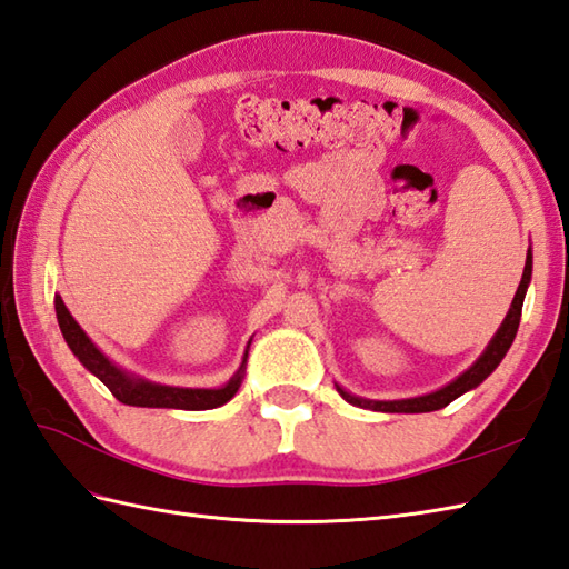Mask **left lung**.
I'll return each mask as SVG.
<instances>
[{
  "label": "left lung",
  "mask_w": 569,
  "mask_h": 569,
  "mask_svg": "<svg viewBox=\"0 0 569 569\" xmlns=\"http://www.w3.org/2000/svg\"><path fill=\"white\" fill-rule=\"evenodd\" d=\"M531 274H533V252L528 250L526 252V268H523V274H521V284H519V289H516L509 313L503 317L501 326L497 328V333L491 336L482 356H479L470 365V368H467L462 375H458L456 380L448 382L446 387L431 391V395H421V397H411V399H391V401L356 397V395H350V391H346L340 385H336L338 395L343 397L348 403H352V407L370 409V411H385V413H426V411H438V409L448 407L450 401H456L458 397H462L465 391H470V389L482 385L487 377L499 368V362L509 352L513 338H516V331H519L521 309H523L528 284H531Z\"/></svg>",
  "instance_id": "1"
}]
</instances>
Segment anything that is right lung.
I'll return each mask as SVG.
<instances>
[{
    "mask_svg": "<svg viewBox=\"0 0 569 569\" xmlns=\"http://www.w3.org/2000/svg\"><path fill=\"white\" fill-rule=\"evenodd\" d=\"M56 317L58 326L66 338L72 356L78 358L87 370H90L97 380H102L113 397L129 407H148V409H184V411H207L217 409L221 403L233 399L243 382L246 362H248V348L243 352L241 368L233 372V377L221 387H170L150 382L146 377H138L133 372H126L117 362H111L102 350H99L92 338L87 336L80 323L72 319L68 307L62 305V299L56 295Z\"/></svg>",
    "mask_w": 569,
    "mask_h": 569,
    "instance_id": "right-lung-1",
    "label": "right lung"
}]
</instances>
